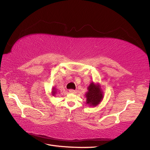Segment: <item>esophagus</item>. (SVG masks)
Segmentation results:
<instances>
[{
    "label": "esophagus",
    "mask_w": 150,
    "mask_h": 150,
    "mask_svg": "<svg viewBox=\"0 0 150 150\" xmlns=\"http://www.w3.org/2000/svg\"><path fill=\"white\" fill-rule=\"evenodd\" d=\"M69 92L71 93H72V94H75V93L77 92V91H76V90H69Z\"/></svg>",
    "instance_id": "34e87169"
}]
</instances>
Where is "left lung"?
<instances>
[{"label":"left lung","mask_w":150,"mask_h":150,"mask_svg":"<svg viewBox=\"0 0 150 150\" xmlns=\"http://www.w3.org/2000/svg\"><path fill=\"white\" fill-rule=\"evenodd\" d=\"M87 90L88 91L85 94L86 98V105L95 107L101 102L103 99L104 94L101 85L99 83H94L92 81L87 87Z\"/></svg>","instance_id":"8db88e82"}]
</instances>
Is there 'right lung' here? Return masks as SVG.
<instances>
[{"label": "right lung", "mask_w": 150, "mask_h": 150, "mask_svg": "<svg viewBox=\"0 0 150 150\" xmlns=\"http://www.w3.org/2000/svg\"><path fill=\"white\" fill-rule=\"evenodd\" d=\"M56 93H57V90H56V88L55 87H53L52 89L51 95L52 96H55V95L56 94Z\"/></svg>", "instance_id": "1"}]
</instances>
